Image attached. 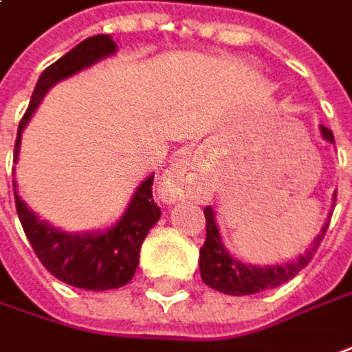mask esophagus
<instances>
[{
    "label": "esophagus",
    "mask_w": 352,
    "mask_h": 352,
    "mask_svg": "<svg viewBox=\"0 0 352 352\" xmlns=\"http://www.w3.org/2000/svg\"><path fill=\"white\" fill-rule=\"evenodd\" d=\"M195 189H199V181L185 163L171 165L160 181V192L165 201H181L183 197H189Z\"/></svg>",
    "instance_id": "obj_1"
}]
</instances>
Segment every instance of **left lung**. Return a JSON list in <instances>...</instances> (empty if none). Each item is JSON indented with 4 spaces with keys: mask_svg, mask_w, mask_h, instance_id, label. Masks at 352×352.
I'll return each instance as SVG.
<instances>
[{
    "mask_svg": "<svg viewBox=\"0 0 352 352\" xmlns=\"http://www.w3.org/2000/svg\"><path fill=\"white\" fill-rule=\"evenodd\" d=\"M323 138L335 144L333 131L321 126ZM337 197V195H335ZM205 221H206V238L205 244L201 246V258H199V267H201V278L203 282L228 296H252L258 292H264L270 287H278L282 283L289 282L296 274H299L303 267L311 262V258L317 252V248L321 246L325 232L329 228V222L323 226L321 234L315 238L314 246L299 256L296 262L283 264V266H250V264H242L240 260H234L230 254L226 252V248L222 246L221 234L214 222V210L212 206H205Z\"/></svg>",
    "mask_w": 352,
    "mask_h": 352,
    "instance_id": "1",
    "label": "left lung"
}]
</instances>
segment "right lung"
Masks as SVG:
<instances>
[{"label": "right lung", "instance_id": "1", "mask_svg": "<svg viewBox=\"0 0 352 352\" xmlns=\"http://www.w3.org/2000/svg\"><path fill=\"white\" fill-rule=\"evenodd\" d=\"M114 51L116 43L110 35L88 37L65 56H60L51 67L43 70L33 90L29 108L19 122L15 151H13L15 161L21 146V131L31 120L33 112L37 110L38 102L47 94V90L58 80L94 65L96 60L112 54ZM151 187H153V175L147 177L138 187L122 221L112 228H108L106 232H94V234H67L49 226L47 222L38 221L35 212H31L21 201L17 191H15V208L23 226L25 236L29 238L33 246V252L37 254L41 264L56 280L80 289L106 292L131 282L140 262V248L146 240L149 228L160 221L161 208L153 201Z\"/></svg>", "mask_w": 352, "mask_h": 352}]
</instances>
